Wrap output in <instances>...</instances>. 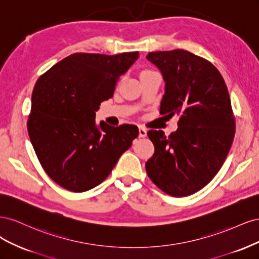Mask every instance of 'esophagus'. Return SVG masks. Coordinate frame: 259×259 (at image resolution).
Wrapping results in <instances>:
<instances>
[{
	"label": "esophagus",
	"mask_w": 259,
	"mask_h": 259,
	"mask_svg": "<svg viewBox=\"0 0 259 259\" xmlns=\"http://www.w3.org/2000/svg\"><path fill=\"white\" fill-rule=\"evenodd\" d=\"M147 135V130L144 126H139V137H145Z\"/></svg>",
	"instance_id": "34e87169"
}]
</instances>
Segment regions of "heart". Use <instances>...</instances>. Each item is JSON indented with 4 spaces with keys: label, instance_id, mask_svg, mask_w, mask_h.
I'll use <instances>...</instances> for the list:
<instances>
[{
    "label": "heart",
    "instance_id": "b5f03b06",
    "mask_svg": "<svg viewBox=\"0 0 259 259\" xmlns=\"http://www.w3.org/2000/svg\"><path fill=\"white\" fill-rule=\"evenodd\" d=\"M148 71H152V70H149V69H146V70H144V71L143 72H148ZM142 72V73H143Z\"/></svg>",
    "mask_w": 259,
    "mask_h": 259
}]
</instances>
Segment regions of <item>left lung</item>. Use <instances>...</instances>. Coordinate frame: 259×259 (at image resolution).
Returning a JSON list of instances; mask_svg holds the SVG:
<instances>
[{"instance_id": "8db88e82", "label": "left lung", "mask_w": 259, "mask_h": 259, "mask_svg": "<svg viewBox=\"0 0 259 259\" xmlns=\"http://www.w3.org/2000/svg\"><path fill=\"white\" fill-rule=\"evenodd\" d=\"M147 59L165 81L160 113L179 115L169 136L148 131L154 153L147 174L163 192L187 197L215 177L229 153L236 133L229 93L216 67L190 52H151Z\"/></svg>"}]
</instances>
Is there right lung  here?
Listing matches in <instances>:
<instances>
[{
	"label": "right lung",
	"instance_id": "add662e5",
	"mask_svg": "<svg viewBox=\"0 0 259 259\" xmlns=\"http://www.w3.org/2000/svg\"><path fill=\"white\" fill-rule=\"evenodd\" d=\"M138 56L75 53L37 79L28 133L43 169L60 187L84 192L98 186L138 136L136 125L114 127L95 120Z\"/></svg>",
	"mask_w": 259,
	"mask_h": 259
}]
</instances>
